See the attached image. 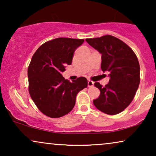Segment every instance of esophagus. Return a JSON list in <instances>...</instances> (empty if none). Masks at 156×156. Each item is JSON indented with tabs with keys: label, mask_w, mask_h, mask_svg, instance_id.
I'll use <instances>...</instances> for the list:
<instances>
[{
	"label": "esophagus",
	"mask_w": 156,
	"mask_h": 156,
	"mask_svg": "<svg viewBox=\"0 0 156 156\" xmlns=\"http://www.w3.org/2000/svg\"><path fill=\"white\" fill-rule=\"evenodd\" d=\"M87 83H88V87H93V85H94V82H92V81H91V80H88V82H87Z\"/></svg>",
	"instance_id": "esophagus-1"
}]
</instances>
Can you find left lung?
<instances>
[{
	"label": "left lung",
	"mask_w": 156,
	"mask_h": 156,
	"mask_svg": "<svg viewBox=\"0 0 156 156\" xmlns=\"http://www.w3.org/2000/svg\"><path fill=\"white\" fill-rule=\"evenodd\" d=\"M86 41L101 54V70L108 72V84L94 86L100 95L93 101L101 112L108 115L118 114L131 104L140 84V65L132 49L112 35L89 38Z\"/></svg>",
	"instance_id": "left-lung-1"
}]
</instances>
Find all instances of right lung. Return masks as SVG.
Wrapping results in <instances>:
<instances>
[{
    "label": "right lung",
    "mask_w": 156,
    "mask_h": 156,
    "mask_svg": "<svg viewBox=\"0 0 156 156\" xmlns=\"http://www.w3.org/2000/svg\"><path fill=\"white\" fill-rule=\"evenodd\" d=\"M84 41L56 38L42 44L32 57L27 69L29 93L38 109L47 116L59 118L69 113L75 105L76 94L87 87L84 76L70 82L62 75Z\"/></svg>",
    "instance_id": "add662e5"
}]
</instances>
